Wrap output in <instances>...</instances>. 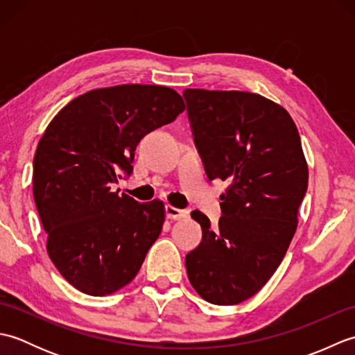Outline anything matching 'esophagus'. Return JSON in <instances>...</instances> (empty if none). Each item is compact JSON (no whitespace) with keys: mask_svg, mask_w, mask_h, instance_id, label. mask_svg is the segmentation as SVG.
<instances>
[{"mask_svg":"<svg viewBox=\"0 0 355 355\" xmlns=\"http://www.w3.org/2000/svg\"><path fill=\"white\" fill-rule=\"evenodd\" d=\"M166 216H168L169 220H182V218L187 216V212L173 206H166Z\"/></svg>","mask_w":355,"mask_h":355,"instance_id":"1","label":"esophagus"}]
</instances>
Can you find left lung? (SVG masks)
<instances>
[{
  "label": "left lung",
  "instance_id": "1",
  "mask_svg": "<svg viewBox=\"0 0 355 355\" xmlns=\"http://www.w3.org/2000/svg\"><path fill=\"white\" fill-rule=\"evenodd\" d=\"M195 145L209 180L229 182L218 227L193 210L202 241L186 256L187 277L215 305H236L273 276L297 229L308 186L296 123L288 111L248 92L184 89Z\"/></svg>",
  "mask_w": 355,
  "mask_h": 355
}]
</instances>
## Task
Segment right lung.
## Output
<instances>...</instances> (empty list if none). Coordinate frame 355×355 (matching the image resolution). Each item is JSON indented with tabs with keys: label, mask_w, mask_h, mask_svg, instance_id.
Returning <instances> with one entry per match:
<instances>
[{
	"label": "right lung",
	"mask_w": 355,
	"mask_h": 355,
	"mask_svg": "<svg viewBox=\"0 0 355 355\" xmlns=\"http://www.w3.org/2000/svg\"><path fill=\"white\" fill-rule=\"evenodd\" d=\"M186 105L175 89L125 84L92 89L53 117L33 158V197L47 253L59 273L89 296L123 288L160 236L164 205L112 192L132 172L137 143Z\"/></svg>",
	"instance_id": "1"
}]
</instances>
